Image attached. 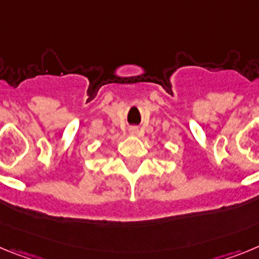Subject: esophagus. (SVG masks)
I'll use <instances>...</instances> for the list:
<instances>
[{"label": "esophagus", "mask_w": 259, "mask_h": 259, "mask_svg": "<svg viewBox=\"0 0 259 259\" xmlns=\"http://www.w3.org/2000/svg\"><path fill=\"white\" fill-rule=\"evenodd\" d=\"M129 132H130V134H132V136H139V133H141V132H139L138 127H130Z\"/></svg>", "instance_id": "obj_1"}]
</instances>
